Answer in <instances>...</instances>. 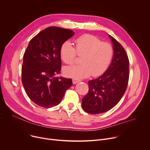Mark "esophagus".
<instances>
[{
  "mask_svg": "<svg viewBox=\"0 0 150 150\" xmlns=\"http://www.w3.org/2000/svg\"><path fill=\"white\" fill-rule=\"evenodd\" d=\"M79 82H80V81L77 80V79H73V84H76L77 83H78Z\"/></svg>",
  "mask_w": 150,
  "mask_h": 150,
  "instance_id": "34e87169",
  "label": "esophagus"
}]
</instances>
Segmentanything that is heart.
Listing matches in <instances>:
<instances>
[{
    "label": "heart",
    "mask_w": 150,
    "mask_h": 150,
    "mask_svg": "<svg viewBox=\"0 0 150 150\" xmlns=\"http://www.w3.org/2000/svg\"><path fill=\"white\" fill-rule=\"evenodd\" d=\"M114 54L111 44L102 40L92 34H86L75 40V48L69 41L60 47V57L65 64H72L76 55L81 57V64L67 67L64 69L68 77L81 79L99 76L105 72L111 64Z\"/></svg>",
    "instance_id": "heart-1"
}]
</instances>
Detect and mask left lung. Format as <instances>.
I'll list each match as a JSON object with an SVG mask.
<instances>
[{
	"label": "left lung",
	"instance_id": "8db88e82",
	"mask_svg": "<svg viewBox=\"0 0 150 150\" xmlns=\"http://www.w3.org/2000/svg\"><path fill=\"white\" fill-rule=\"evenodd\" d=\"M114 49L111 63L102 75L89 81V91L82 99L83 110L96 114L107 112L118 103L124 96L129 79V60L125 50L108 35Z\"/></svg>",
	"mask_w": 150,
	"mask_h": 150
}]
</instances>
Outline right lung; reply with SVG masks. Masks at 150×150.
Returning a JSON list of instances; mask_svg holds the SVG:
<instances>
[{
  "instance_id": "add662e5",
  "label": "right lung",
  "mask_w": 150,
  "mask_h": 150,
  "mask_svg": "<svg viewBox=\"0 0 150 150\" xmlns=\"http://www.w3.org/2000/svg\"><path fill=\"white\" fill-rule=\"evenodd\" d=\"M74 34L72 30L50 26L30 41L23 54L22 82L29 98L40 107L57 105L73 85L71 79L55 77L60 73V47Z\"/></svg>"
}]
</instances>
